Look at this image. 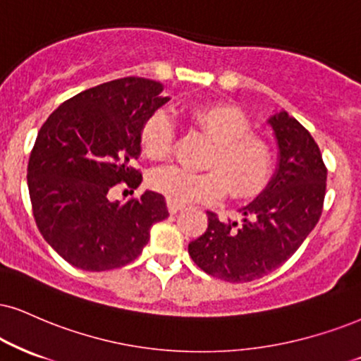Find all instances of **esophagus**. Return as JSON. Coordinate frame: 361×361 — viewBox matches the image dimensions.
Returning <instances> with one entry per match:
<instances>
[{
  "instance_id": "1",
  "label": "esophagus",
  "mask_w": 361,
  "mask_h": 361,
  "mask_svg": "<svg viewBox=\"0 0 361 361\" xmlns=\"http://www.w3.org/2000/svg\"><path fill=\"white\" fill-rule=\"evenodd\" d=\"M167 209H169V212H171V214H177V212L184 209V206H182V204L167 201Z\"/></svg>"
}]
</instances>
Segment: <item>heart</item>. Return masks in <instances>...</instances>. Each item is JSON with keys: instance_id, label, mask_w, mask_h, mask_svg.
I'll return each instance as SVG.
<instances>
[{"instance_id": "obj_1", "label": "heart", "mask_w": 361, "mask_h": 361, "mask_svg": "<svg viewBox=\"0 0 361 361\" xmlns=\"http://www.w3.org/2000/svg\"><path fill=\"white\" fill-rule=\"evenodd\" d=\"M189 118L214 140L207 172L167 166L152 172L149 184L167 201L209 204L224 199L233 184L234 195L251 197L264 188L273 167V152L262 137L249 132L251 123L238 106L204 104L189 110ZM140 149L152 160L167 159L173 145V127L166 115L155 112L140 128Z\"/></svg>"}]
</instances>
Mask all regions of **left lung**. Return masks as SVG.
Here are the masks:
<instances>
[{
	"label": "left lung",
	"mask_w": 361,
	"mask_h": 361,
	"mask_svg": "<svg viewBox=\"0 0 361 361\" xmlns=\"http://www.w3.org/2000/svg\"><path fill=\"white\" fill-rule=\"evenodd\" d=\"M279 159L273 179L247 206L241 221L207 212V229L189 244L192 261L207 274L247 283L283 266L318 224L326 190V167L311 133L289 117L269 120Z\"/></svg>",
	"instance_id": "8db88e82"
}]
</instances>
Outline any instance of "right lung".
<instances>
[{"instance_id":"obj_1","label":"right lung","mask_w":361,"mask_h":361,"mask_svg":"<svg viewBox=\"0 0 361 361\" xmlns=\"http://www.w3.org/2000/svg\"><path fill=\"white\" fill-rule=\"evenodd\" d=\"M162 83L127 77L63 102L39 128L28 162V190L39 233L66 262L109 271L140 255L150 228L169 216L162 194L120 204L114 185L137 189L140 128L169 100Z\"/></svg>"}]
</instances>
